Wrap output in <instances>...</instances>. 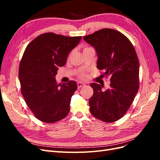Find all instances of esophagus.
Returning a JSON list of instances; mask_svg holds the SVG:
<instances>
[{
  "instance_id": "1",
  "label": "esophagus",
  "mask_w": 160,
  "mask_h": 160,
  "mask_svg": "<svg viewBox=\"0 0 160 160\" xmlns=\"http://www.w3.org/2000/svg\"><path fill=\"white\" fill-rule=\"evenodd\" d=\"M85 85L83 83H81V82H78V83H77V88H78V89H80L82 87H83Z\"/></svg>"
}]
</instances>
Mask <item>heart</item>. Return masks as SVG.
<instances>
[{
    "label": "heart",
    "instance_id": "b5f03b06",
    "mask_svg": "<svg viewBox=\"0 0 160 160\" xmlns=\"http://www.w3.org/2000/svg\"><path fill=\"white\" fill-rule=\"evenodd\" d=\"M91 49V47H85L83 48V51L88 50V49ZM87 75L86 73H85V72H81V73L79 75V77L81 79H87Z\"/></svg>",
    "mask_w": 160,
    "mask_h": 160
}]
</instances>
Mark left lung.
<instances>
[{
  "label": "left lung",
  "instance_id": "8db88e82",
  "mask_svg": "<svg viewBox=\"0 0 160 160\" xmlns=\"http://www.w3.org/2000/svg\"><path fill=\"white\" fill-rule=\"evenodd\" d=\"M83 38L95 49L97 67L111 81L110 88L104 91L101 84H90L93 89L89 101L90 112L102 122H116L126 113L139 89L136 52L128 37L111 28H103Z\"/></svg>",
  "mask_w": 160,
  "mask_h": 160
}]
</instances>
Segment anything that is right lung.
<instances>
[{"label":"right lung","mask_w":160,"mask_h":160,"mask_svg":"<svg viewBox=\"0 0 160 160\" xmlns=\"http://www.w3.org/2000/svg\"><path fill=\"white\" fill-rule=\"evenodd\" d=\"M81 38L43 33L23 53L18 69L21 93L35 118L42 122H59L69 112L76 82L58 84L55 77L58 67L65 65L69 53Z\"/></svg>","instance_id":"add662e5"}]
</instances>
